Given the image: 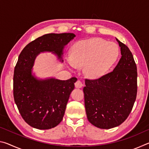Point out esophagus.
Masks as SVG:
<instances>
[{"label":"esophagus","instance_id":"obj_1","mask_svg":"<svg viewBox=\"0 0 149 149\" xmlns=\"http://www.w3.org/2000/svg\"><path fill=\"white\" fill-rule=\"evenodd\" d=\"M83 83L80 79H78L76 82L75 83V86L77 88H81L83 87Z\"/></svg>","mask_w":149,"mask_h":149}]
</instances>
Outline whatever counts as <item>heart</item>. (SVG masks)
<instances>
[{"mask_svg": "<svg viewBox=\"0 0 149 149\" xmlns=\"http://www.w3.org/2000/svg\"><path fill=\"white\" fill-rule=\"evenodd\" d=\"M119 55L116 44L100 38L82 40L74 45L68 58L72 68L84 66L88 76L99 77L107 73Z\"/></svg>", "mask_w": 149, "mask_h": 149, "instance_id": "obj_1", "label": "heart"}]
</instances>
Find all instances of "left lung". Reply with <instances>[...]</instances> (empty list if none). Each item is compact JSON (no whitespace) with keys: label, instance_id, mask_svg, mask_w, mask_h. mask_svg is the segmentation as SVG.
<instances>
[{"label":"left lung","instance_id":"8db88e82","mask_svg":"<svg viewBox=\"0 0 149 149\" xmlns=\"http://www.w3.org/2000/svg\"><path fill=\"white\" fill-rule=\"evenodd\" d=\"M117 41L122 58L114 70L98 79H86L83 89L87 119L101 129L122 124L130 115L137 97V65L129 48Z\"/></svg>","mask_w":149,"mask_h":149}]
</instances>
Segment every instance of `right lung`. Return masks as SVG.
Returning <instances> with one entry per match:
<instances>
[{
    "instance_id": "right-lung-1",
    "label": "right lung",
    "mask_w": 149,
    "mask_h": 149,
    "mask_svg": "<svg viewBox=\"0 0 149 149\" xmlns=\"http://www.w3.org/2000/svg\"><path fill=\"white\" fill-rule=\"evenodd\" d=\"M75 37L70 33L44 35L27 44L19 55L14 72V99L22 117L33 127L49 130L61 122L77 81L75 77L65 81L37 79L31 75L35 57L50 51L61 59L64 46Z\"/></svg>"
}]
</instances>
